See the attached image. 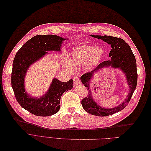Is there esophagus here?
Masks as SVG:
<instances>
[{
    "label": "esophagus",
    "mask_w": 151,
    "mask_h": 151,
    "mask_svg": "<svg viewBox=\"0 0 151 151\" xmlns=\"http://www.w3.org/2000/svg\"><path fill=\"white\" fill-rule=\"evenodd\" d=\"M81 82L80 80L78 79V77H74V85H78V84H81Z\"/></svg>",
    "instance_id": "esophagus-1"
}]
</instances>
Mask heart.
Returning a JSON list of instances; mask_svg holds the SVG:
<instances>
[{
  "label": "heart",
  "instance_id": "1",
  "mask_svg": "<svg viewBox=\"0 0 151 151\" xmlns=\"http://www.w3.org/2000/svg\"><path fill=\"white\" fill-rule=\"evenodd\" d=\"M104 55V50L91 45H81L74 48L71 53L72 62L69 60L64 61V65L68 70L74 69V64L83 65L86 70L95 68L101 61Z\"/></svg>",
  "mask_w": 151,
  "mask_h": 151
}]
</instances>
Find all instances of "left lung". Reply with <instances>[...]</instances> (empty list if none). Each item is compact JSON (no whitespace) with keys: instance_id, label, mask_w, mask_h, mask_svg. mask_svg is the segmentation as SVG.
<instances>
[{"instance_id":"1","label":"left lung","mask_w":151,"mask_h":151,"mask_svg":"<svg viewBox=\"0 0 151 151\" xmlns=\"http://www.w3.org/2000/svg\"><path fill=\"white\" fill-rule=\"evenodd\" d=\"M91 36L101 39L111 45L112 49L109 56L111 59V60L105 61L100 63L96 69L81 76V78L82 83L84 84L85 87H87L88 90V96L82 100L81 103L84 110L90 114L99 117L108 116L122 111L130 102L137 85L138 74L136 59L130 47L124 39L108 35L102 36L91 35ZM105 67L120 68L126 74L130 87V93L127 96L126 101L118 106L111 109H104L97 104L93 100L89 85L91 78H92L96 72Z\"/></svg>"}]
</instances>
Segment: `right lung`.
<instances>
[{
    "instance_id": "right-lung-1",
    "label": "right lung",
    "mask_w": 151,
    "mask_h": 151,
    "mask_svg": "<svg viewBox=\"0 0 151 151\" xmlns=\"http://www.w3.org/2000/svg\"><path fill=\"white\" fill-rule=\"evenodd\" d=\"M65 40L55 35H35L19 48L13 60L11 83L14 94L19 105L35 116L46 117L58 112L62 95L73 87V79L63 82L54 78L49 90L39 98L31 97L24 89V77L28 68L47 52H60Z\"/></svg>"
}]
</instances>
